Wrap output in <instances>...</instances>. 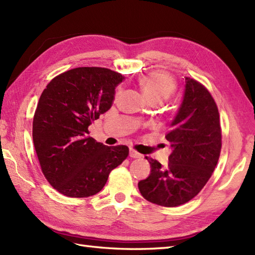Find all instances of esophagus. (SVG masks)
<instances>
[{
    "mask_svg": "<svg viewBox=\"0 0 255 255\" xmlns=\"http://www.w3.org/2000/svg\"><path fill=\"white\" fill-rule=\"evenodd\" d=\"M129 155H130V157H132V158H140V157H142V154H140L139 152H137V151L133 150V149H130Z\"/></svg>",
    "mask_w": 255,
    "mask_h": 255,
    "instance_id": "1",
    "label": "esophagus"
}]
</instances>
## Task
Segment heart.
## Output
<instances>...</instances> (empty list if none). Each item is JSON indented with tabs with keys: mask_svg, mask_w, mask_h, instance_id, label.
I'll return each instance as SVG.
<instances>
[{
	"mask_svg": "<svg viewBox=\"0 0 255 255\" xmlns=\"http://www.w3.org/2000/svg\"><path fill=\"white\" fill-rule=\"evenodd\" d=\"M139 86L147 100H158L161 102L167 99L170 94H173L176 89L173 77L168 74L157 72L142 76L139 79ZM121 90L118 89L116 96H118Z\"/></svg>",
	"mask_w": 255,
	"mask_h": 255,
	"instance_id": "heart-1",
	"label": "heart"
}]
</instances>
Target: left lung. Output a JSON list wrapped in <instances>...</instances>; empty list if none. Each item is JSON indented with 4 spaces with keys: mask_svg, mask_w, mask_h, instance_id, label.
Wrapping results in <instances>:
<instances>
[{
    "mask_svg": "<svg viewBox=\"0 0 255 255\" xmlns=\"http://www.w3.org/2000/svg\"><path fill=\"white\" fill-rule=\"evenodd\" d=\"M165 138L173 149L167 166L146 157L151 174L138 187L149 202L175 208L202 190L221 154L220 113L212 94L199 81L186 77L182 103Z\"/></svg>",
    "mask_w": 255,
    "mask_h": 255,
    "instance_id": "left-lung-1",
    "label": "left lung"
}]
</instances>
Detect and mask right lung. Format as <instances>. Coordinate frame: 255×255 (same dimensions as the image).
Returning <instances> with one entry per match:
<instances>
[{
    "label": "right lung",
    "instance_id": "1",
    "mask_svg": "<svg viewBox=\"0 0 255 255\" xmlns=\"http://www.w3.org/2000/svg\"><path fill=\"white\" fill-rule=\"evenodd\" d=\"M124 77L104 67H77L53 78L39 99L32 139L41 170L56 191L87 198L102 190L129 154L89 137V126L113 104Z\"/></svg>",
    "mask_w": 255,
    "mask_h": 255
}]
</instances>
